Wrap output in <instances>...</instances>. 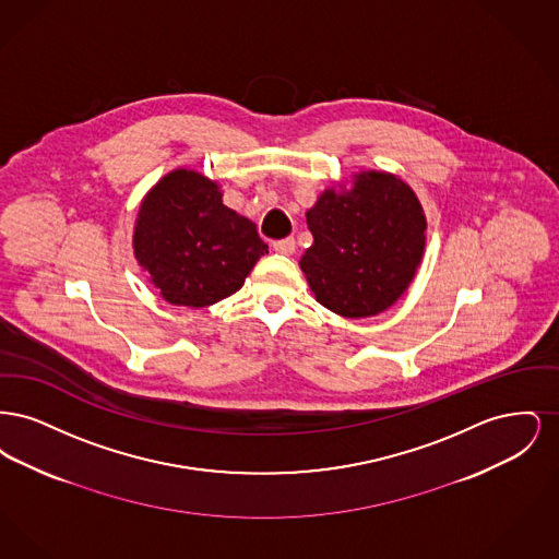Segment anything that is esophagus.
Listing matches in <instances>:
<instances>
[{
	"instance_id": "34e87169",
	"label": "esophagus",
	"mask_w": 559,
	"mask_h": 559,
	"mask_svg": "<svg viewBox=\"0 0 559 559\" xmlns=\"http://www.w3.org/2000/svg\"><path fill=\"white\" fill-rule=\"evenodd\" d=\"M272 249H274L276 253H281V255H293V253H295V239L289 237V239L276 240V242L272 245Z\"/></svg>"
}]
</instances>
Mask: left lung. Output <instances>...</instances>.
<instances>
[{
	"instance_id": "left-lung-1",
	"label": "left lung",
	"mask_w": 559,
	"mask_h": 559,
	"mask_svg": "<svg viewBox=\"0 0 559 559\" xmlns=\"http://www.w3.org/2000/svg\"><path fill=\"white\" fill-rule=\"evenodd\" d=\"M306 213L314 242L301 255L317 301L346 319L374 317L408 289L426 251V213L399 176L360 171Z\"/></svg>"
}]
</instances>
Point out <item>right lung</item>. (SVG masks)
Returning a JSON list of instances; mask_svg holds the SVG:
<instances>
[{"instance_id":"1","label":"right lung","mask_w":559,"mask_h":559,"mask_svg":"<svg viewBox=\"0 0 559 559\" xmlns=\"http://www.w3.org/2000/svg\"><path fill=\"white\" fill-rule=\"evenodd\" d=\"M267 253L255 224L222 203L219 187L194 169H174L144 197L133 255L174 306L205 308L239 292Z\"/></svg>"}]
</instances>
